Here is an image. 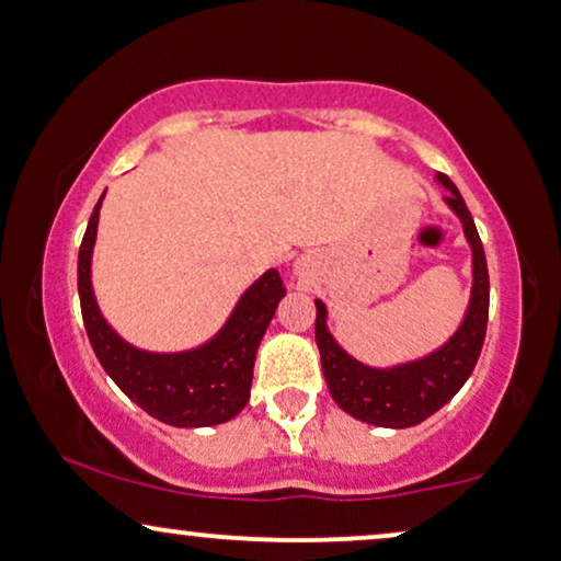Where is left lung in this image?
<instances>
[{"mask_svg": "<svg viewBox=\"0 0 561 561\" xmlns=\"http://www.w3.org/2000/svg\"><path fill=\"white\" fill-rule=\"evenodd\" d=\"M435 183L446 191L443 203L461 221L463 239L471 250L469 304L446 343L420 358L394 363V366H368V363L353 358L334 340L327 327L330 311L322 298H314L317 347L322 355V374L330 394L340 410L376 427L402 431V427L420 425L438 412L467 383L484 345L486 311H490V273H486L482 239L477 234L474 218H471L458 187L440 172L435 174Z\"/></svg>", "mask_w": 561, "mask_h": 561, "instance_id": "8db88e82", "label": "left lung"}]
</instances>
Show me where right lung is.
<instances>
[{
	"mask_svg": "<svg viewBox=\"0 0 561 561\" xmlns=\"http://www.w3.org/2000/svg\"><path fill=\"white\" fill-rule=\"evenodd\" d=\"M87 224L77 260V286L87 337L100 366L118 389L159 423L172 427H208L229 423L250 402L254 355L260 340L286 296L275 267L265 271L239 296L227 322L206 343L174 353H151L130 345L113 330L92 288V252L98 242L100 208Z\"/></svg>",
	"mask_w": 561,
	"mask_h": 561,
	"instance_id": "add662e5",
	"label": "right lung"
}]
</instances>
